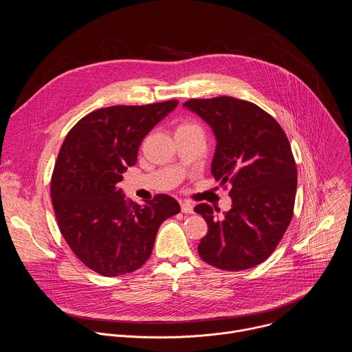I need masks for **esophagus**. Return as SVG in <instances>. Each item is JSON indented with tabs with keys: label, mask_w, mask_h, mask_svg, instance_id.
Here are the masks:
<instances>
[{
	"label": "esophagus",
	"mask_w": 352,
	"mask_h": 352,
	"mask_svg": "<svg viewBox=\"0 0 352 352\" xmlns=\"http://www.w3.org/2000/svg\"><path fill=\"white\" fill-rule=\"evenodd\" d=\"M181 210L186 214H192L193 213V206L190 202H188V200H184V202H181Z\"/></svg>",
	"instance_id": "obj_1"
}]
</instances>
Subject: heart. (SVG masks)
<instances>
[{"label": "heart", "instance_id": "b5f03b06", "mask_svg": "<svg viewBox=\"0 0 352 352\" xmlns=\"http://www.w3.org/2000/svg\"><path fill=\"white\" fill-rule=\"evenodd\" d=\"M175 132H202V128L193 121H184L177 126Z\"/></svg>", "mask_w": 352, "mask_h": 352}]
</instances>
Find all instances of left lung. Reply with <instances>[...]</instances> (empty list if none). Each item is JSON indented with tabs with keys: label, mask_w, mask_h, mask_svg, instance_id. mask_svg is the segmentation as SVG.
Instances as JSON below:
<instances>
[{
	"label": "left lung",
	"mask_w": 352,
	"mask_h": 352,
	"mask_svg": "<svg viewBox=\"0 0 352 352\" xmlns=\"http://www.w3.org/2000/svg\"><path fill=\"white\" fill-rule=\"evenodd\" d=\"M184 107L213 129L212 174L221 185L231 184L228 212L216 216L208 204L195 208L208 223L199 256L230 272L258 266L273 254L292 219L296 167L289 142L270 114L245 100L190 98Z\"/></svg>",
	"instance_id": "8db88e82"
}]
</instances>
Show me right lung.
<instances>
[{
	"label": "right lung",
	"instance_id": "add662e5",
	"mask_svg": "<svg viewBox=\"0 0 352 352\" xmlns=\"http://www.w3.org/2000/svg\"><path fill=\"white\" fill-rule=\"evenodd\" d=\"M177 104L168 100L96 110L75 124L61 146L52 177L57 223L76 258L98 274L139 269L152 255L162 223L181 212L168 195L140 206L118 189L143 138Z\"/></svg>",
	"mask_w": 352,
	"mask_h": 352
}]
</instances>
